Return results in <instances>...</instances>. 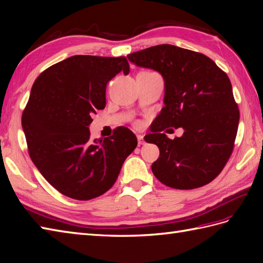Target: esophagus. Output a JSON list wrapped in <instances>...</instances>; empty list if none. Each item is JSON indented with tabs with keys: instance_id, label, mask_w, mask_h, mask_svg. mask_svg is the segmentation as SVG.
Returning a JSON list of instances; mask_svg holds the SVG:
<instances>
[{
	"instance_id": "34e87169",
	"label": "esophagus",
	"mask_w": 263,
	"mask_h": 263,
	"mask_svg": "<svg viewBox=\"0 0 263 263\" xmlns=\"http://www.w3.org/2000/svg\"><path fill=\"white\" fill-rule=\"evenodd\" d=\"M137 138H138V143H139V146H142V144L146 143V141H144V139H143V136H141V135H138V136H137Z\"/></svg>"
}]
</instances>
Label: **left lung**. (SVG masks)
<instances>
[{"mask_svg":"<svg viewBox=\"0 0 263 263\" xmlns=\"http://www.w3.org/2000/svg\"><path fill=\"white\" fill-rule=\"evenodd\" d=\"M131 63L159 72L164 79V104L153 133L144 141L157 144L154 175L180 190L203 186L219 175L235 142L239 110L232 83L205 55L168 44L128 54ZM182 127L174 141L160 131Z\"/></svg>","mask_w":263,"mask_h":263,"instance_id":"obj_1","label":"left lung"}]
</instances>
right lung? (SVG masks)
I'll return each instance as SVG.
<instances>
[{
  "label": "right lung",
  "mask_w": 263,
  "mask_h": 263,
  "mask_svg": "<svg viewBox=\"0 0 263 263\" xmlns=\"http://www.w3.org/2000/svg\"><path fill=\"white\" fill-rule=\"evenodd\" d=\"M127 60L74 55L42 72L31 87L21 124L32 163L59 192L90 200L113 186L138 140L120 126L109 138L90 139L89 125L105 108L106 85Z\"/></svg>",
  "instance_id": "right-lung-1"
}]
</instances>
